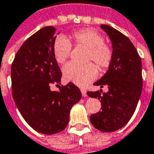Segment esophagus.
I'll list each match as a JSON object with an SVG mask.
<instances>
[{"label":"esophagus","instance_id":"34e87169","mask_svg":"<svg viewBox=\"0 0 154 154\" xmlns=\"http://www.w3.org/2000/svg\"><path fill=\"white\" fill-rule=\"evenodd\" d=\"M81 92H82V94L83 97L87 96V91H86V89H84V88H81Z\"/></svg>","mask_w":154,"mask_h":154}]
</instances>
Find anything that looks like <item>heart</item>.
<instances>
[{"mask_svg":"<svg viewBox=\"0 0 154 154\" xmlns=\"http://www.w3.org/2000/svg\"><path fill=\"white\" fill-rule=\"evenodd\" d=\"M72 38L75 45L87 48L88 53L87 62L94 61L100 71L107 70L113 60L112 47L105 42V38L96 29L88 28L74 31ZM71 42L64 35H59L53 43V54L55 60L63 64L69 58L72 52ZM63 75L66 80L78 86H84L95 79L98 71L93 63L85 66H77L68 63L63 68Z\"/></svg>","mask_w":154,"mask_h":154,"instance_id":"heart-1","label":"heart"}]
</instances>
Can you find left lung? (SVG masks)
Returning <instances> with one entry per match:
<instances>
[{
  "instance_id": "left-lung-1",
  "label": "left lung",
  "mask_w": 154,
  "mask_h": 154,
  "mask_svg": "<svg viewBox=\"0 0 154 154\" xmlns=\"http://www.w3.org/2000/svg\"><path fill=\"white\" fill-rule=\"evenodd\" d=\"M112 44L113 60L108 71L96 86L108 87V92L88 91L101 103L99 112L90 116L94 128L102 132H112L124 127L135 112L142 91L141 60L130 40L112 27L101 24Z\"/></svg>"
}]
</instances>
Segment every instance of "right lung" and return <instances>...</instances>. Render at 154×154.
Returning <instances> with one entry per match:
<instances>
[{"label":"right lung","mask_w":154,"mask_h":154,"mask_svg":"<svg viewBox=\"0 0 154 154\" xmlns=\"http://www.w3.org/2000/svg\"><path fill=\"white\" fill-rule=\"evenodd\" d=\"M56 29L47 26L29 36L17 52L11 67L14 102L27 124L37 132L53 135L66 129L70 111L82 94L74 83L60 86L62 73L53 54Z\"/></svg>","instance_id":"right-lung-1"}]
</instances>
